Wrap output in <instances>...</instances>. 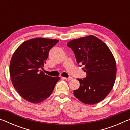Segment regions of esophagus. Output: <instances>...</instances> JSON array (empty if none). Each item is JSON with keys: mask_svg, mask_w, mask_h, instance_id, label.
<instances>
[{"mask_svg": "<svg viewBox=\"0 0 130 130\" xmlns=\"http://www.w3.org/2000/svg\"><path fill=\"white\" fill-rule=\"evenodd\" d=\"M63 79H65V80H68V81H69V80H72V77H63Z\"/></svg>", "mask_w": 130, "mask_h": 130, "instance_id": "esophagus-1", "label": "esophagus"}]
</instances>
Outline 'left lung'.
<instances>
[{"instance_id":"8db88e82","label":"left lung","mask_w":130,"mask_h":130,"mask_svg":"<svg viewBox=\"0 0 130 130\" xmlns=\"http://www.w3.org/2000/svg\"><path fill=\"white\" fill-rule=\"evenodd\" d=\"M75 55L79 67L83 66L87 76L77 78L79 88L76 98L87 104L102 101L112 89L116 75L113 54L106 44L95 36H89L70 41L67 44Z\"/></svg>"}]
</instances>
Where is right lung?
<instances>
[{"mask_svg": "<svg viewBox=\"0 0 130 130\" xmlns=\"http://www.w3.org/2000/svg\"><path fill=\"white\" fill-rule=\"evenodd\" d=\"M57 39L37 38L25 41L13 54L10 74L15 89L24 99L32 103L43 102L50 96L60 77L45 74L42 71L50 50Z\"/></svg>", "mask_w": 130, "mask_h": 130, "instance_id": "obj_1", "label": "right lung"}]
</instances>
